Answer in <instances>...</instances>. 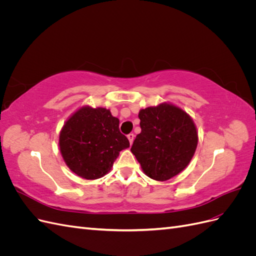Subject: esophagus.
Listing matches in <instances>:
<instances>
[{
    "instance_id": "34e87169",
    "label": "esophagus",
    "mask_w": 256,
    "mask_h": 256,
    "mask_svg": "<svg viewBox=\"0 0 256 256\" xmlns=\"http://www.w3.org/2000/svg\"><path fill=\"white\" fill-rule=\"evenodd\" d=\"M127 138H128V140H129L130 144H132V143H134V134H129L127 136Z\"/></svg>"
}]
</instances>
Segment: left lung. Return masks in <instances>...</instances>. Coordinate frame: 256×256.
<instances>
[{"instance_id": "obj_1", "label": "left lung", "mask_w": 256, "mask_h": 256, "mask_svg": "<svg viewBox=\"0 0 256 256\" xmlns=\"http://www.w3.org/2000/svg\"><path fill=\"white\" fill-rule=\"evenodd\" d=\"M141 134L131 146L144 173L164 182L189 164L198 145V132L190 116L168 104L138 113Z\"/></svg>"}]
</instances>
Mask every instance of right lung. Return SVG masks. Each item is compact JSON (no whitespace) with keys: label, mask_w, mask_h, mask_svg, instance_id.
I'll list each match as a JSON object with an SVG mask.
<instances>
[{"label":"right lung","mask_w":256,"mask_h":256,"mask_svg":"<svg viewBox=\"0 0 256 256\" xmlns=\"http://www.w3.org/2000/svg\"><path fill=\"white\" fill-rule=\"evenodd\" d=\"M118 125V118L104 108L76 111L60 134V150L68 168L85 180L106 175L120 152L130 145Z\"/></svg>","instance_id":"1"}]
</instances>
